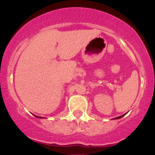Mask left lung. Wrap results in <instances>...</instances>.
Segmentation results:
<instances>
[{
	"label": "left lung",
	"mask_w": 155,
	"mask_h": 155,
	"mask_svg": "<svg viewBox=\"0 0 155 155\" xmlns=\"http://www.w3.org/2000/svg\"><path fill=\"white\" fill-rule=\"evenodd\" d=\"M124 115H125V114H124V115H121V116H118V117H117V118H115V119H118V118H122V117L124 116Z\"/></svg>",
	"instance_id": "8db88e82"
}]
</instances>
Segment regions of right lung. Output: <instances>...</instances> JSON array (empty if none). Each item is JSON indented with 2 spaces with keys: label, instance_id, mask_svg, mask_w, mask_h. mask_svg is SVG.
Here are the masks:
<instances>
[{
  "label": "right lung",
  "instance_id": "obj_1",
  "mask_svg": "<svg viewBox=\"0 0 155 155\" xmlns=\"http://www.w3.org/2000/svg\"><path fill=\"white\" fill-rule=\"evenodd\" d=\"M34 116H35V117H37V118H40V117H39V116H37V115H34Z\"/></svg>",
  "mask_w": 155,
  "mask_h": 155
}]
</instances>
